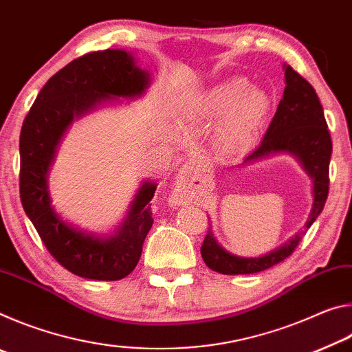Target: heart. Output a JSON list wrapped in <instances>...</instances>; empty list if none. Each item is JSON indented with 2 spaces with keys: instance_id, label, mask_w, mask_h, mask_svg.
I'll use <instances>...</instances> for the list:
<instances>
[{
  "instance_id": "b5f03b06",
  "label": "heart",
  "mask_w": 352,
  "mask_h": 352,
  "mask_svg": "<svg viewBox=\"0 0 352 352\" xmlns=\"http://www.w3.org/2000/svg\"><path fill=\"white\" fill-rule=\"evenodd\" d=\"M270 107V98L264 91L250 88L247 80L233 79L200 98L197 111L205 119H214L225 112L216 127V138L223 147L237 151L254 141Z\"/></svg>"
}]
</instances>
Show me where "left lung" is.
<instances>
[{
    "instance_id": "left-lung-1",
    "label": "left lung",
    "mask_w": 352,
    "mask_h": 352,
    "mask_svg": "<svg viewBox=\"0 0 352 352\" xmlns=\"http://www.w3.org/2000/svg\"><path fill=\"white\" fill-rule=\"evenodd\" d=\"M285 88L261 146L243 160L253 163L275 153H290L312 178L314 204L305 230L295 234L283 247L261 258H242L219 245L211 225L201 243L200 253L211 270L222 275H248L270 269L295 252L307 228L323 211L329 192V162L332 141L324 119L323 107L314 87L290 65H284Z\"/></svg>"
}]
</instances>
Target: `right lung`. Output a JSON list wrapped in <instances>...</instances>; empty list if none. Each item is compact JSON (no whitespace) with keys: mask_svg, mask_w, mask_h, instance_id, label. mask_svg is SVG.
Segmentation results:
<instances>
[{"mask_svg":"<svg viewBox=\"0 0 352 352\" xmlns=\"http://www.w3.org/2000/svg\"><path fill=\"white\" fill-rule=\"evenodd\" d=\"M151 83L124 50L90 52L76 58L41 88L20 133V197L25 212L58 264L74 275L118 281L138 264L153 219L148 201L157 184L144 182L127 217L111 236L87 233L65 222L51 205L47 172L57 146L74 119L113 98H140Z\"/></svg>","mask_w":352,"mask_h":352,"instance_id":"right-lung-1","label":"right lung"}]
</instances>
